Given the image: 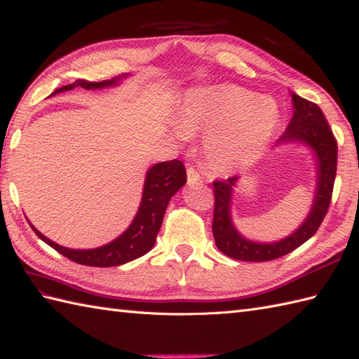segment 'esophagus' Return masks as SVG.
<instances>
[{
    "instance_id": "34e87169",
    "label": "esophagus",
    "mask_w": 359,
    "mask_h": 359,
    "mask_svg": "<svg viewBox=\"0 0 359 359\" xmlns=\"http://www.w3.org/2000/svg\"><path fill=\"white\" fill-rule=\"evenodd\" d=\"M187 179H188V184L193 185V184H197V182H201L202 175H201L199 172H197V170H194V168H188Z\"/></svg>"
}]
</instances>
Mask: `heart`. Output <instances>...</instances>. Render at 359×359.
I'll return each mask as SVG.
<instances>
[{"instance_id": "obj_1", "label": "heart", "mask_w": 359, "mask_h": 359, "mask_svg": "<svg viewBox=\"0 0 359 359\" xmlns=\"http://www.w3.org/2000/svg\"><path fill=\"white\" fill-rule=\"evenodd\" d=\"M279 108L270 97L234 85L194 89L182 102L175 139L203 135L208 170L230 174L250 166L269 148L279 126Z\"/></svg>"}]
</instances>
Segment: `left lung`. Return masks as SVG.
Listing matches in <instances>:
<instances>
[{
    "label": "left lung",
    "instance_id": "obj_1",
    "mask_svg": "<svg viewBox=\"0 0 359 359\" xmlns=\"http://www.w3.org/2000/svg\"><path fill=\"white\" fill-rule=\"evenodd\" d=\"M293 117L279 137L276 147L288 143H301L311 149L316 162L315 199L309 216L287 238L276 242H255L238 231L231 217V199L239 177L212 182L215 187V216H212V236L217 248L224 255L238 261L264 262L288 255L301 247L313 236L324 220L332 201L333 184L337 177L338 147L332 129L318 104L297 94H292Z\"/></svg>",
    "mask_w": 359,
    "mask_h": 359
}]
</instances>
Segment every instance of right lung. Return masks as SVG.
Instances as JSON below:
<instances>
[{"instance_id": "obj_1", "label": "right lung", "mask_w": 359, "mask_h": 359, "mask_svg": "<svg viewBox=\"0 0 359 359\" xmlns=\"http://www.w3.org/2000/svg\"><path fill=\"white\" fill-rule=\"evenodd\" d=\"M128 77V75H121V77H114L112 80L104 81H86V80H77L72 85H67L53 90L50 95H55L58 93H65V90H71L74 88H83V89H103L117 86L121 79ZM187 184V171L184 163L180 160H170V162L156 163L151 166L147 177H144L143 185V194L139 211L128 226L125 233H121L117 239L106 243L103 247L90 248V250H72L58 245V243L52 242L46 238L36 228L30 224L35 234L43 242L48 243L53 250H57L60 255L66 256L71 261L89 265V266H116L126 262H131L134 259L147 255L148 251L154 247L157 233L162 226L163 216L168 203H170L171 197L179 191V189Z\"/></svg>"}]
</instances>
